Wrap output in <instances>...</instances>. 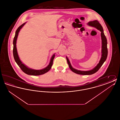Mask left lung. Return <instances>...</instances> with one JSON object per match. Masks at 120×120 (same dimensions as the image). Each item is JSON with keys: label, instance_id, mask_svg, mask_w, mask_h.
Segmentation results:
<instances>
[{"label": "left lung", "instance_id": "obj_1", "mask_svg": "<svg viewBox=\"0 0 120 120\" xmlns=\"http://www.w3.org/2000/svg\"><path fill=\"white\" fill-rule=\"evenodd\" d=\"M87 25L91 27H94L97 29V30H99L101 32V40H102V51H101V57L100 60L99 62L98 63L97 65V66L94 67L93 69L89 71H83L78 70L77 69L74 68H72L70 61L69 60L68 58L67 57H66V58L67 60L68 63V64L69 68L70 69L75 73L78 74L82 75H90L96 73L97 71L103 65V63L106 61L107 56H108V48H107V38L104 34L103 30V27L99 23V22L97 20H94V21H90L87 23Z\"/></svg>", "mask_w": 120, "mask_h": 120}]
</instances>
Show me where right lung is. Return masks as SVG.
<instances>
[{
    "label": "right lung",
    "instance_id": "1",
    "mask_svg": "<svg viewBox=\"0 0 120 120\" xmlns=\"http://www.w3.org/2000/svg\"><path fill=\"white\" fill-rule=\"evenodd\" d=\"M26 23H25L22 24V25H21L18 28L15 32V35L14 37V39L13 41V55L14 60L15 62L17 63L18 66L21 69V70L23 71L24 73H25L26 74L29 75H41L44 74L49 71L50 69L51 68L52 66V65L53 59L55 57V53L52 55V56L51 58L50 59V63L48 65L47 67H46L45 68L42 69L41 70H34L33 69L27 67L26 65H25L24 63H22L21 60H20V58L19 57V56L18 55L17 53V49L16 47V43H17V40L18 35L19 34V32L20 30L22 28V27L25 25V24Z\"/></svg>",
    "mask_w": 120,
    "mask_h": 120
}]
</instances>
